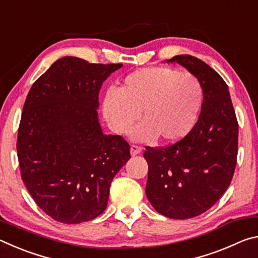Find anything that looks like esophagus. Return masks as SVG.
<instances>
[{
    "label": "esophagus",
    "mask_w": 258,
    "mask_h": 258,
    "mask_svg": "<svg viewBox=\"0 0 258 258\" xmlns=\"http://www.w3.org/2000/svg\"><path fill=\"white\" fill-rule=\"evenodd\" d=\"M142 151V148L141 147H139V146H132L131 147V155L132 156H137V155H139L140 152Z\"/></svg>",
    "instance_id": "obj_1"
}]
</instances>
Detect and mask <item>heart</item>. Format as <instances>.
Listing matches in <instances>:
<instances>
[{"mask_svg": "<svg viewBox=\"0 0 258 258\" xmlns=\"http://www.w3.org/2000/svg\"><path fill=\"white\" fill-rule=\"evenodd\" d=\"M203 87L197 77L169 67H151L126 76L118 90H108L102 112L113 132L125 133L139 117L141 124L131 131L135 141H180L197 123L203 106Z\"/></svg>", "mask_w": 258, "mask_h": 258, "instance_id": "1", "label": "heart"}]
</instances>
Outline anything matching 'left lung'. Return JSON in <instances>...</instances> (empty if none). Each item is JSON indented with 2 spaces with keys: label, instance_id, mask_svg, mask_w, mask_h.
<instances>
[{
  "label": "left lung",
  "instance_id": "8db88e82",
  "mask_svg": "<svg viewBox=\"0 0 258 258\" xmlns=\"http://www.w3.org/2000/svg\"><path fill=\"white\" fill-rule=\"evenodd\" d=\"M190 72L203 87L195 127L165 148L147 147L146 195L161 215L185 220L208 211L232 180L238 155V121L229 87L213 68L192 55L168 59Z\"/></svg>",
  "mask_w": 258,
  "mask_h": 258
}]
</instances>
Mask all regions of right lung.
<instances>
[{
  "label": "right lung",
  "instance_id": "add662e5",
  "mask_svg": "<svg viewBox=\"0 0 258 258\" xmlns=\"http://www.w3.org/2000/svg\"><path fill=\"white\" fill-rule=\"evenodd\" d=\"M121 67L63 56L26 98L17 140L21 178L38 207L61 223L102 214L112 178L131 158L123 138L103 134L97 111L102 83Z\"/></svg>",
  "mask_w": 258,
  "mask_h": 258
}]
</instances>
